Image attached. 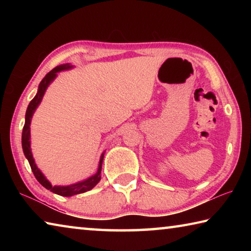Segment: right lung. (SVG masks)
<instances>
[{"label": "right lung", "instance_id": "obj_1", "mask_svg": "<svg viewBox=\"0 0 251 251\" xmlns=\"http://www.w3.org/2000/svg\"><path fill=\"white\" fill-rule=\"evenodd\" d=\"M71 67L72 66L69 64L59 65L57 67H55V69H53L50 72V73L46 74L45 77L42 79V82L39 85V91H37V94L31 101H29V104L27 106L26 114H25V124H24L23 131H22V147H23L24 155L27 158L29 166H31L32 172L34 174V176H35V178L37 179V181H39L42 186L45 187L46 189L50 190L52 193L57 194V195H59V196H65V197H71V196H74V195L85 193V192H87V190H91L93 187H95L97 184H99V181L100 180V171H101V164H103L104 152L100 156L99 171H97V173L94 176H92L88 178V179L77 182V184H74V185L52 186L50 185V182L44 177L43 174L41 173L40 169L36 167L35 161H34V159H33L31 146H29V143H31L29 142V136H31V134H29V124H31L33 113L35 112L36 107L41 103L42 99H43L44 93L46 91V88H48V86L50 85V83L52 82L55 77H56V73H58V72H61L63 70H69V69H71Z\"/></svg>", "mask_w": 251, "mask_h": 251}]
</instances>
